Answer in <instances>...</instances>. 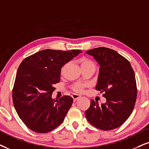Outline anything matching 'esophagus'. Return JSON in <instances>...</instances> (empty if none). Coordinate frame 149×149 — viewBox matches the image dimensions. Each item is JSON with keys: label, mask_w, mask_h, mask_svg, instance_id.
I'll use <instances>...</instances> for the list:
<instances>
[{"label": "esophagus", "mask_w": 149, "mask_h": 149, "mask_svg": "<svg viewBox=\"0 0 149 149\" xmlns=\"http://www.w3.org/2000/svg\"><path fill=\"white\" fill-rule=\"evenodd\" d=\"M72 97H73V100L76 101V100H78V99L80 98V97H81V95H78V94H76V93H73V95H72Z\"/></svg>", "instance_id": "34e87169"}]
</instances>
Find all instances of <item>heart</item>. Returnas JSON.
Wrapping results in <instances>:
<instances>
[{
  "mask_svg": "<svg viewBox=\"0 0 149 149\" xmlns=\"http://www.w3.org/2000/svg\"><path fill=\"white\" fill-rule=\"evenodd\" d=\"M80 65L81 67L82 68H85V67H95V64L93 63V61H91V60L88 59V58H83L80 61ZM63 68H62L61 71L63 72ZM86 86V84L84 83H80V82H78V83H76L75 84H73V86H72V89L73 91H74L76 93H80L83 91V88L85 87Z\"/></svg>",
  "mask_w": 149,
  "mask_h": 149,
  "instance_id": "obj_1",
  "label": "heart"
}]
</instances>
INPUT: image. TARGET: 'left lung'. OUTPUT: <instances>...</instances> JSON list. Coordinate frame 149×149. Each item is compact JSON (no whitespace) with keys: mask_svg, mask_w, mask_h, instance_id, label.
Listing matches in <instances>:
<instances>
[{"mask_svg":"<svg viewBox=\"0 0 149 149\" xmlns=\"http://www.w3.org/2000/svg\"><path fill=\"white\" fill-rule=\"evenodd\" d=\"M86 53L100 67L95 89L104 93L107 99L101 105L91 100L85 111L86 118L97 129H116L123 125L134 109L137 93L134 71L128 60L111 49L97 47Z\"/></svg>","mask_w":149,"mask_h":149,"instance_id":"8db88e82","label":"left lung"}]
</instances>
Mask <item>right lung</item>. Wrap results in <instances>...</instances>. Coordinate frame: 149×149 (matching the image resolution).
<instances>
[{
	"label": "right lung",
	"instance_id": "1",
	"mask_svg": "<svg viewBox=\"0 0 149 149\" xmlns=\"http://www.w3.org/2000/svg\"><path fill=\"white\" fill-rule=\"evenodd\" d=\"M81 52L45 49L20 63L13 88V102L18 116L31 131L46 133L63 122L73 100L69 95L53 99L54 84L60 82L62 67Z\"/></svg>",
	"mask_w": 149,
	"mask_h": 149
}]
</instances>
